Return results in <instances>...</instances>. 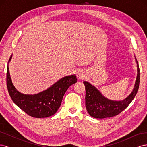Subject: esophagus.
<instances>
[{
	"label": "esophagus",
	"mask_w": 147,
	"mask_h": 147,
	"mask_svg": "<svg viewBox=\"0 0 147 147\" xmlns=\"http://www.w3.org/2000/svg\"><path fill=\"white\" fill-rule=\"evenodd\" d=\"M78 77L79 79H83L84 78V75L82 72H79L78 74Z\"/></svg>",
	"instance_id": "obj_1"
}]
</instances>
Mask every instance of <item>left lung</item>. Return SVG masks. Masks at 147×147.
<instances>
[{
    "label": "left lung",
    "mask_w": 147,
    "mask_h": 147,
    "mask_svg": "<svg viewBox=\"0 0 147 147\" xmlns=\"http://www.w3.org/2000/svg\"><path fill=\"white\" fill-rule=\"evenodd\" d=\"M140 69L137 63V76L134 90L127 98L122 101H113L106 99L97 89L88 82H84L85 85V104L88 112L92 117L105 118L117 116L131 104L139 88Z\"/></svg>",
    "instance_id": "1"
}]
</instances>
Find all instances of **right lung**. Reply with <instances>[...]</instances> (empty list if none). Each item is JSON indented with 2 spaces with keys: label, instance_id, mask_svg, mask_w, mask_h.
Returning <instances> with one entry per match:
<instances>
[{
  "label": "right lung",
  "instance_id": "1",
  "mask_svg": "<svg viewBox=\"0 0 147 147\" xmlns=\"http://www.w3.org/2000/svg\"><path fill=\"white\" fill-rule=\"evenodd\" d=\"M11 58V56L9 61ZM77 81L76 76L70 75L60 79L48 90L39 94H23L13 86L7 66V86L10 97L21 110L34 118H46L54 115L59 108L67 90Z\"/></svg>",
  "mask_w": 147,
  "mask_h": 147
}]
</instances>
